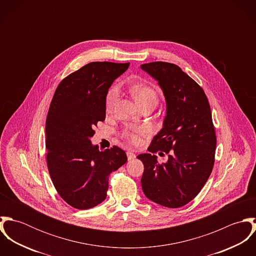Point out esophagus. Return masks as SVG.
I'll list each match as a JSON object with an SVG mask.
<instances>
[{"mask_svg": "<svg viewBox=\"0 0 256 256\" xmlns=\"http://www.w3.org/2000/svg\"><path fill=\"white\" fill-rule=\"evenodd\" d=\"M126 154H127V158H128V160H134V158H136V154H135L133 152H131V150H128V152H126Z\"/></svg>", "mask_w": 256, "mask_h": 256, "instance_id": "obj_1", "label": "esophagus"}]
</instances>
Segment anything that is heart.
I'll use <instances>...</instances> for the list:
<instances>
[{"mask_svg": "<svg viewBox=\"0 0 256 256\" xmlns=\"http://www.w3.org/2000/svg\"><path fill=\"white\" fill-rule=\"evenodd\" d=\"M129 90L132 96L140 106H143L148 104H154L156 106L158 102V92L154 88L150 86L132 84L130 86ZM118 96H119L118 88L116 86H110L106 96V110L108 112H111L113 110L116 104V100L118 98ZM144 132H145L144 127H141V126L130 127L122 131V137L132 144H137L139 142V136Z\"/></svg>", "mask_w": 256, "mask_h": 256, "instance_id": "heart-1", "label": "heart"}]
</instances>
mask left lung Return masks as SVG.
<instances>
[{
  "label": "left lung",
  "mask_w": 256,
  "mask_h": 256,
  "mask_svg": "<svg viewBox=\"0 0 256 256\" xmlns=\"http://www.w3.org/2000/svg\"><path fill=\"white\" fill-rule=\"evenodd\" d=\"M141 68L154 78L166 100L164 128L137 158L144 164L142 189L146 198L168 208L193 200L208 180L215 162L217 138L204 90L176 64L152 62ZM166 152L160 164L154 153Z\"/></svg>",
  "instance_id": "1"
}]
</instances>
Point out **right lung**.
<instances>
[{"label":"right lung","mask_w":256,"mask_h":256,"mask_svg":"<svg viewBox=\"0 0 256 256\" xmlns=\"http://www.w3.org/2000/svg\"><path fill=\"white\" fill-rule=\"evenodd\" d=\"M130 63L92 62L58 84L46 118V162L61 198L78 210L100 204L108 176L127 162L123 150H100L90 138L106 120V96L112 82Z\"/></svg>","instance_id":"obj_1"}]
</instances>
